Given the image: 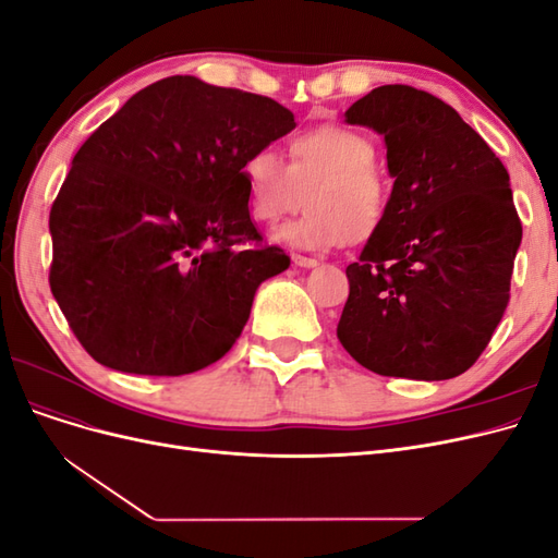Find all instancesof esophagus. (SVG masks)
<instances>
[{
	"instance_id": "obj_1",
	"label": "esophagus",
	"mask_w": 558,
	"mask_h": 558,
	"mask_svg": "<svg viewBox=\"0 0 558 558\" xmlns=\"http://www.w3.org/2000/svg\"><path fill=\"white\" fill-rule=\"evenodd\" d=\"M291 260H293V265H298V267H316V265H318V260H316V258L300 256V253H293Z\"/></svg>"
}]
</instances>
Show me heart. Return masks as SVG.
<instances>
[{
	"label": "heart",
	"mask_w": 558,
	"mask_h": 558,
	"mask_svg": "<svg viewBox=\"0 0 558 558\" xmlns=\"http://www.w3.org/2000/svg\"><path fill=\"white\" fill-rule=\"evenodd\" d=\"M289 154L286 162L279 150L263 146L248 156L244 181L253 221L277 223L307 193V211L275 232L281 244L328 251L347 238H373L391 207V189L375 167V144L351 128L320 125L298 132Z\"/></svg>",
	"instance_id": "obj_1"
}]
</instances>
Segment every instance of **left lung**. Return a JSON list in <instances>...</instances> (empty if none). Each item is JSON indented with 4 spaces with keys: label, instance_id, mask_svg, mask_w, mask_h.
<instances>
[{
    "label": "left lung",
    "instance_id": "8db88e82",
    "mask_svg": "<svg viewBox=\"0 0 558 558\" xmlns=\"http://www.w3.org/2000/svg\"><path fill=\"white\" fill-rule=\"evenodd\" d=\"M344 116L384 134L396 181L386 221L347 267L337 337L384 377H459L510 302L521 244L510 174L456 109L426 90L379 86Z\"/></svg>",
    "mask_w": 558,
    "mask_h": 558
}]
</instances>
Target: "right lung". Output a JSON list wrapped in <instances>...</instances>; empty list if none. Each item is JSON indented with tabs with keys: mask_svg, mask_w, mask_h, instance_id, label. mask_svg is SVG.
I'll list each match as a JSON object with an SVG mask.
<instances>
[{
	"mask_svg": "<svg viewBox=\"0 0 558 558\" xmlns=\"http://www.w3.org/2000/svg\"><path fill=\"white\" fill-rule=\"evenodd\" d=\"M293 128L272 97L167 76L83 142L48 216V283L97 363L179 377L232 349L291 265L251 221L244 165Z\"/></svg>",
	"mask_w": 558,
	"mask_h": 558,
	"instance_id": "right-lung-1",
	"label": "right lung"
}]
</instances>
